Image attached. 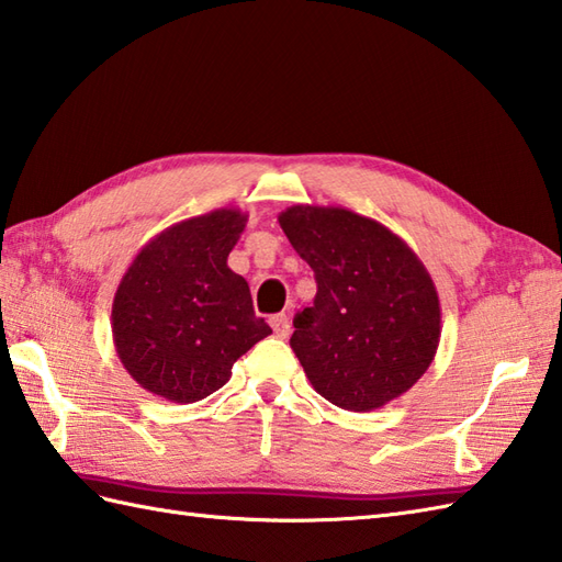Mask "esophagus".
<instances>
[{
  "instance_id": "esophagus-1",
  "label": "esophagus",
  "mask_w": 562,
  "mask_h": 562,
  "mask_svg": "<svg viewBox=\"0 0 562 562\" xmlns=\"http://www.w3.org/2000/svg\"><path fill=\"white\" fill-rule=\"evenodd\" d=\"M269 324H271V329H273V334L277 336H281V339H285V336L291 334V319H289V315H273L271 319H269Z\"/></svg>"
}]
</instances>
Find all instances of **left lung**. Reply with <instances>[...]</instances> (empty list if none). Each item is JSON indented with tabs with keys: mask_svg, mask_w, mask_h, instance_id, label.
Returning <instances> with one entry per match:
<instances>
[{
	"mask_svg": "<svg viewBox=\"0 0 562 562\" xmlns=\"http://www.w3.org/2000/svg\"><path fill=\"white\" fill-rule=\"evenodd\" d=\"M279 223L317 295L293 317L291 348L334 406L375 411L414 386L440 344V297L396 233L344 206L295 204Z\"/></svg>",
	"mask_w": 562,
	"mask_h": 562,
	"instance_id": "left-lung-1",
	"label": "left lung"
}]
</instances>
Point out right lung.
Returning a JSON list of instances; mask_svg holds the SVG:
<instances>
[{
    "label": "right lung",
    "instance_id": "1",
    "mask_svg": "<svg viewBox=\"0 0 562 562\" xmlns=\"http://www.w3.org/2000/svg\"><path fill=\"white\" fill-rule=\"evenodd\" d=\"M247 214L216 209L148 240L117 285L112 341L134 382L194 404L231 380L233 363L271 334L247 281L228 267Z\"/></svg>",
    "mask_w": 562,
    "mask_h": 562
}]
</instances>
